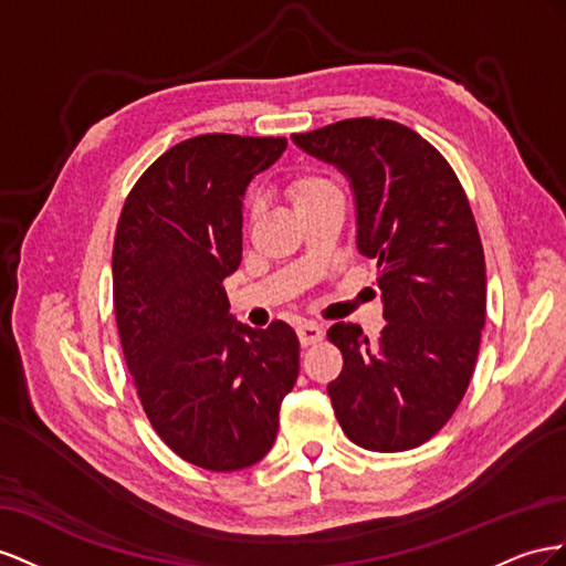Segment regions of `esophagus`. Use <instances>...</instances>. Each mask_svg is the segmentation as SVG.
<instances>
[{
	"label": "esophagus",
	"instance_id": "34e87169",
	"mask_svg": "<svg viewBox=\"0 0 566 566\" xmlns=\"http://www.w3.org/2000/svg\"><path fill=\"white\" fill-rule=\"evenodd\" d=\"M296 334L301 346H315L317 342H322V327L317 322H301L296 327Z\"/></svg>",
	"mask_w": 566,
	"mask_h": 566
}]
</instances>
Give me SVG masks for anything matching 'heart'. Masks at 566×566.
<instances>
[{
	"label": "heart",
	"mask_w": 566,
	"mask_h": 566,
	"mask_svg": "<svg viewBox=\"0 0 566 566\" xmlns=\"http://www.w3.org/2000/svg\"><path fill=\"white\" fill-rule=\"evenodd\" d=\"M336 187L327 180V177H322L317 172H301L296 177H292L286 185V197L292 199L296 213L303 211V208H308L317 201H322L329 193H334Z\"/></svg>",
	"instance_id": "heart-1"
}]
</instances>
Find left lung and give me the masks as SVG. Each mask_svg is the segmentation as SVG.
Wrapping results in <instances>:
<instances>
[{
	"mask_svg": "<svg viewBox=\"0 0 566 566\" xmlns=\"http://www.w3.org/2000/svg\"><path fill=\"white\" fill-rule=\"evenodd\" d=\"M353 187L358 251L377 261V344L353 322L329 327L344 369L329 381L353 443L398 453L429 441L470 386L486 322V263L455 170L410 127L348 118L292 135Z\"/></svg>",
	"mask_w": 566,
	"mask_h": 566,
	"instance_id": "8db88e82",
	"label": "left lung"
}]
</instances>
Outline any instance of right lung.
I'll return each instance as SVG.
<instances>
[{
	"label": "right lung",
	"instance_id": "right-lung-1",
	"mask_svg": "<svg viewBox=\"0 0 566 566\" xmlns=\"http://www.w3.org/2000/svg\"><path fill=\"white\" fill-rule=\"evenodd\" d=\"M284 137L199 135L175 144L127 193L113 241V311L142 408L172 453L211 472L268 455L298 377L286 322L230 315L241 206Z\"/></svg>",
	"mask_w": 566,
	"mask_h": 566
}]
</instances>
